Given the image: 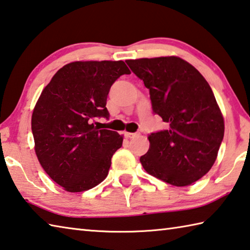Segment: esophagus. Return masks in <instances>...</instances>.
I'll return each mask as SVG.
<instances>
[{
    "label": "esophagus",
    "instance_id": "esophagus-1",
    "mask_svg": "<svg viewBox=\"0 0 250 250\" xmlns=\"http://www.w3.org/2000/svg\"><path fill=\"white\" fill-rule=\"evenodd\" d=\"M125 135L126 138H129V139H132V138H134V137H137V135H139V133H132V132H125Z\"/></svg>",
    "mask_w": 250,
    "mask_h": 250
}]
</instances>
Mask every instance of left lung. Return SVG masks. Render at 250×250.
Masks as SVG:
<instances>
[{
	"instance_id": "8db88e82",
	"label": "left lung",
	"mask_w": 250,
	"mask_h": 250,
	"mask_svg": "<svg viewBox=\"0 0 250 250\" xmlns=\"http://www.w3.org/2000/svg\"><path fill=\"white\" fill-rule=\"evenodd\" d=\"M149 90L154 113L169 128L151 133L140 157L149 175L177 187L211 169L224 137V119L212 89L196 67L178 57L126 60Z\"/></svg>"
}]
</instances>
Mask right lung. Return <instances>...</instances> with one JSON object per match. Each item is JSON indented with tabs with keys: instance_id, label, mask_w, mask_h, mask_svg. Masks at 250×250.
<instances>
[{
	"instance_id": "1",
	"label": "right lung",
	"mask_w": 250,
	"mask_h": 250,
	"mask_svg": "<svg viewBox=\"0 0 250 250\" xmlns=\"http://www.w3.org/2000/svg\"><path fill=\"white\" fill-rule=\"evenodd\" d=\"M130 74L124 61H76L61 67L43 88L31 117L35 151L50 178L69 192L101 184L124 138L95 126L109 119L111 85Z\"/></svg>"
}]
</instances>
